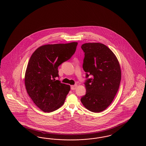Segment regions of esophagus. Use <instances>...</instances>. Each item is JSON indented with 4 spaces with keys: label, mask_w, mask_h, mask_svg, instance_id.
<instances>
[{
    "label": "esophagus",
    "mask_w": 146,
    "mask_h": 146,
    "mask_svg": "<svg viewBox=\"0 0 146 146\" xmlns=\"http://www.w3.org/2000/svg\"><path fill=\"white\" fill-rule=\"evenodd\" d=\"M76 88H77V85H72L71 86H70V88H71V89L72 90H76Z\"/></svg>",
    "instance_id": "1"
}]
</instances>
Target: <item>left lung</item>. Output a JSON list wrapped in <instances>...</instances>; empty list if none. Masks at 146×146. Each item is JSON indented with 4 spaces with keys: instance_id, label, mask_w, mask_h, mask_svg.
I'll return each instance as SVG.
<instances>
[{
    "instance_id": "obj_1",
    "label": "left lung",
    "mask_w": 146,
    "mask_h": 146,
    "mask_svg": "<svg viewBox=\"0 0 146 146\" xmlns=\"http://www.w3.org/2000/svg\"><path fill=\"white\" fill-rule=\"evenodd\" d=\"M81 48L85 53L83 68L88 79L84 83L86 94L80 101L87 110L99 113L111 104L117 93L121 75L120 64L111 50L103 44L85 43Z\"/></svg>"
}]
</instances>
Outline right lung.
Masks as SVG:
<instances>
[{
    "mask_svg": "<svg viewBox=\"0 0 146 146\" xmlns=\"http://www.w3.org/2000/svg\"><path fill=\"white\" fill-rule=\"evenodd\" d=\"M77 45V42L44 45L31 56L25 73L26 89L42 111H54L64 104L70 88L56 80L58 67L75 53Z\"/></svg>",
    "mask_w": 146,
    "mask_h": 146,
    "instance_id": "obj_1",
    "label": "right lung"
}]
</instances>
